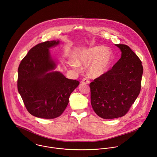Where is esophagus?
I'll return each instance as SVG.
<instances>
[{
	"label": "esophagus",
	"instance_id": "esophagus-1",
	"mask_svg": "<svg viewBox=\"0 0 157 157\" xmlns=\"http://www.w3.org/2000/svg\"><path fill=\"white\" fill-rule=\"evenodd\" d=\"M89 82H90V81L87 78H84L81 81L82 84H89Z\"/></svg>",
	"mask_w": 157,
	"mask_h": 157
}]
</instances>
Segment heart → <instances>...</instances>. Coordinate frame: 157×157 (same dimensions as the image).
<instances>
[{"label":"heart","instance_id":"obj_1","mask_svg":"<svg viewBox=\"0 0 157 157\" xmlns=\"http://www.w3.org/2000/svg\"><path fill=\"white\" fill-rule=\"evenodd\" d=\"M112 52L103 46H94L83 48L76 53L72 66L79 69L81 65H88L89 75L92 78L104 75L109 70L112 61Z\"/></svg>","mask_w":157,"mask_h":157}]
</instances>
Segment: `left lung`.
<instances>
[{"label": "left lung", "instance_id": "left-lung-1", "mask_svg": "<svg viewBox=\"0 0 157 157\" xmlns=\"http://www.w3.org/2000/svg\"><path fill=\"white\" fill-rule=\"evenodd\" d=\"M121 57L112 69L90 84L91 104L104 119L124 116L140 93L143 67L138 56L124 44H116Z\"/></svg>", "mask_w": 157, "mask_h": 157}]
</instances>
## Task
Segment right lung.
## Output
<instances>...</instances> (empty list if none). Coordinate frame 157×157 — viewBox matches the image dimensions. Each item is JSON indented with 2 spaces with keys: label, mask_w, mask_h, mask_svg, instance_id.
Returning a JSON list of instances; mask_svg holds the SVG:
<instances>
[{
  "label": "right lung",
  "mask_w": 157,
  "mask_h": 157,
  "mask_svg": "<svg viewBox=\"0 0 157 157\" xmlns=\"http://www.w3.org/2000/svg\"><path fill=\"white\" fill-rule=\"evenodd\" d=\"M59 40L46 41L32 48L18 68L17 89L28 112L34 117L53 119L62 115L79 82L66 78L56 68L49 48Z\"/></svg>",
  "instance_id": "right-lung-1"
}]
</instances>
